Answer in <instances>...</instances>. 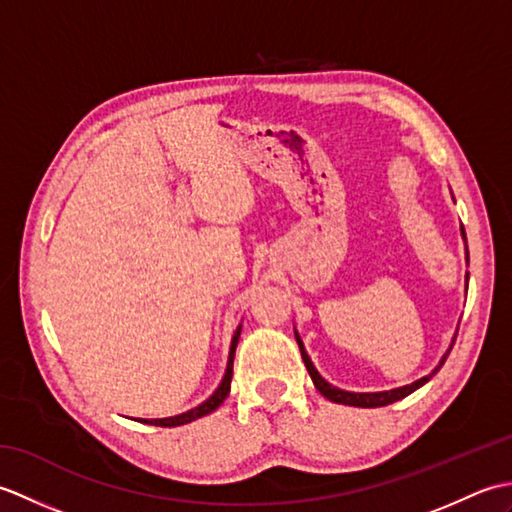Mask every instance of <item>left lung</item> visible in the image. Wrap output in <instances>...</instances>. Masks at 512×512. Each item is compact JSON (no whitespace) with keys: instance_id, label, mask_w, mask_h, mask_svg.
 Returning a JSON list of instances; mask_svg holds the SVG:
<instances>
[{"instance_id":"left-lung-1","label":"left lung","mask_w":512,"mask_h":512,"mask_svg":"<svg viewBox=\"0 0 512 512\" xmlns=\"http://www.w3.org/2000/svg\"><path fill=\"white\" fill-rule=\"evenodd\" d=\"M462 237L466 239V235H464V228H462ZM297 343H299V350H301V356H303V363H306V367H308V374H310V378H312L314 387H317L325 398L332 400V402H341V405H350V407H385V405H391V402H396V400H400V398L409 396L411 391H416L418 387H422L424 383H427V380H431V376L438 372V369L444 365V361H447V356H449V352H451V347H453V343H455V341L451 343L449 352L442 356L440 365H438L436 369H433V374L424 376V378L416 380V383H411V385L398 387V389H391V391H378V394H352V391L336 389V387H332L330 383H325V380L319 376L317 369H314V365H312V361L308 358L306 350H303V343H301L299 336H297Z\"/></svg>"}]
</instances>
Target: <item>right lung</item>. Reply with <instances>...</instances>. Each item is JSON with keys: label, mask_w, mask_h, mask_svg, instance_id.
I'll use <instances>...</instances> for the list:
<instances>
[{"label": "right lung", "mask_w": 512, "mask_h": 512, "mask_svg": "<svg viewBox=\"0 0 512 512\" xmlns=\"http://www.w3.org/2000/svg\"><path fill=\"white\" fill-rule=\"evenodd\" d=\"M239 332H242V328H237L235 336H233V343H231V354H228V365H226V374L222 378L220 387L215 389V394L202 402L200 407H195L187 413H180V416H173V418H160V420H140V422H147V424H154V427H180V424H187L191 420H198L202 416H206V413L215 411L217 407L222 405L224 398L228 396V391H231V378H233V358H235V347H237V341H239Z\"/></svg>", "instance_id": "obj_1"}]
</instances>
